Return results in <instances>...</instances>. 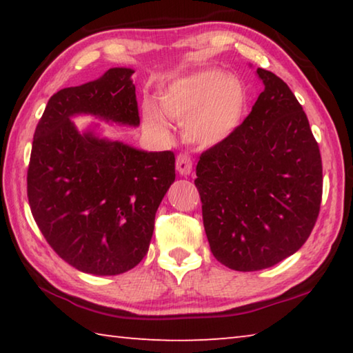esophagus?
<instances>
[{
    "label": "esophagus",
    "mask_w": 353,
    "mask_h": 353,
    "mask_svg": "<svg viewBox=\"0 0 353 353\" xmlns=\"http://www.w3.org/2000/svg\"><path fill=\"white\" fill-rule=\"evenodd\" d=\"M176 168L179 171V174L182 176H188L191 170H193V159L188 152H181L176 159Z\"/></svg>",
    "instance_id": "esophagus-1"
}]
</instances>
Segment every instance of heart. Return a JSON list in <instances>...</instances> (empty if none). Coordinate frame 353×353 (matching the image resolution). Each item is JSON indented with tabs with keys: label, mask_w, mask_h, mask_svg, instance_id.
<instances>
[{
	"label": "heart",
	"mask_w": 353,
	"mask_h": 353,
	"mask_svg": "<svg viewBox=\"0 0 353 353\" xmlns=\"http://www.w3.org/2000/svg\"><path fill=\"white\" fill-rule=\"evenodd\" d=\"M246 103L243 83L216 68L182 77L159 94L165 115L183 121L187 140L199 146L218 145L234 134L240 126ZM145 118L157 132H168V123L154 107H146Z\"/></svg>",
	"instance_id": "heart-1"
}]
</instances>
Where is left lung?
Masks as SVG:
<instances>
[{
	"mask_svg": "<svg viewBox=\"0 0 353 353\" xmlns=\"http://www.w3.org/2000/svg\"><path fill=\"white\" fill-rule=\"evenodd\" d=\"M256 74L265 90L234 134L201 154L194 181L212 254L243 272L301 249L322 199L321 152L305 112L279 76Z\"/></svg>",
	"mask_w": 353,
	"mask_h": 353,
	"instance_id": "left-lung-1",
	"label": "left lung"
}]
</instances>
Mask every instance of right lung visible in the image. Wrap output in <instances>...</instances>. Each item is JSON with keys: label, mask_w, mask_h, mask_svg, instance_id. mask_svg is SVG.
<instances>
[{"label": "right lung", "mask_w": 353, "mask_h": 353, "mask_svg": "<svg viewBox=\"0 0 353 353\" xmlns=\"http://www.w3.org/2000/svg\"><path fill=\"white\" fill-rule=\"evenodd\" d=\"M132 73L110 68L97 81L52 94L28 166L29 207L45 240L68 265L94 276H117L143 260L155 212L176 179L172 151H139L79 134L70 121L90 113L139 126Z\"/></svg>", "instance_id": "add662e5"}]
</instances>
